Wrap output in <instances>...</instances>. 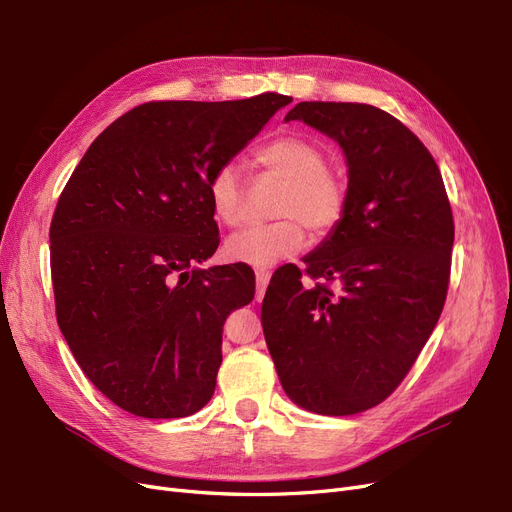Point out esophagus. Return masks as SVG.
<instances>
[{
    "label": "esophagus",
    "mask_w": 512,
    "mask_h": 512,
    "mask_svg": "<svg viewBox=\"0 0 512 512\" xmlns=\"http://www.w3.org/2000/svg\"><path fill=\"white\" fill-rule=\"evenodd\" d=\"M270 278H272V272H270V270H257V272H255V280H257V301L263 299V293H265V288H268V284H270Z\"/></svg>",
    "instance_id": "1"
}]
</instances>
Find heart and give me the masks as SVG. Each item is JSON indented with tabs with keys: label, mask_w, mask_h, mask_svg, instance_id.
Returning a JSON list of instances; mask_svg holds the SVG:
<instances>
[{
	"label": "heart",
	"mask_w": 512,
	"mask_h": 512,
	"mask_svg": "<svg viewBox=\"0 0 512 512\" xmlns=\"http://www.w3.org/2000/svg\"><path fill=\"white\" fill-rule=\"evenodd\" d=\"M257 165L284 180L274 205V224L240 232L226 240L224 255L232 263L249 268H272L293 257L305 242V230L324 236L335 228L347 205V188L341 177L324 167L322 148L297 133H284L263 144L255 154ZM244 184L236 165L226 163L209 180L213 217L228 228L242 224Z\"/></svg>",
	"instance_id": "1"
}]
</instances>
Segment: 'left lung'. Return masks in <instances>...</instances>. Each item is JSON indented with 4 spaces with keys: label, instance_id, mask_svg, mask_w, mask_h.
Returning a JSON list of instances; mask_svg holds the SVG:
<instances>
[{
    "label": "left lung",
    "instance_id": "1",
    "mask_svg": "<svg viewBox=\"0 0 512 512\" xmlns=\"http://www.w3.org/2000/svg\"><path fill=\"white\" fill-rule=\"evenodd\" d=\"M303 121L335 140L347 205L311 251L305 288L288 268L265 293L261 324L284 393L309 412L349 416L381 404L429 341L448 295L454 219L437 163L385 110L299 102Z\"/></svg>",
    "mask_w": 512,
    "mask_h": 512
}]
</instances>
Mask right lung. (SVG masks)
<instances>
[{
  "mask_svg": "<svg viewBox=\"0 0 512 512\" xmlns=\"http://www.w3.org/2000/svg\"><path fill=\"white\" fill-rule=\"evenodd\" d=\"M293 98L148 102L110 123L50 226L56 318L100 393L142 418L207 406L221 328L255 295L247 265L201 270L219 244L209 180Z\"/></svg>",
  "mask_w": 512,
  "mask_h": 512,
  "instance_id": "right-lung-1",
  "label": "right lung"
}]
</instances>
